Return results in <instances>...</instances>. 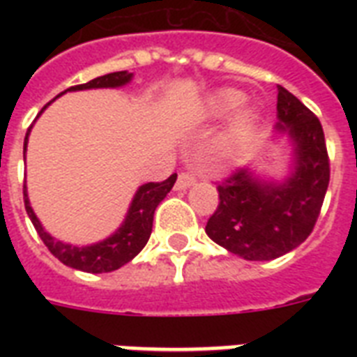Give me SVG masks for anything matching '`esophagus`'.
<instances>
[{
  "instance_id": "34e87169",
  "label": "esophagus",
  "mask_w": 357,
  "mask_h": 357,
  "mask_svg": "<svg viewBox=\"0 0 357 357\" xmlns=\"http://www.w3.org/2000/svg\"><path fill=\"white\" fill-rule=\"evenodd\" d=\"M196 181V176L195 174L190 172H181L178 176V181H176V185H174V189L176 190H185L189 189L190 185H195Z\"/></svg>"
}]
</instances>
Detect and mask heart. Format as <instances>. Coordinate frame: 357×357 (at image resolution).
Here are the masks:
<instances>
[{
  "mask_svg": "<svg viewBox=\"0 0 357 357\" xmlns=\"http://www.w3.org/2000/svg\"><path fill=\"white\" fill-rule=\"evenodd\" d=\"M243 92L235 91V89H220V91H215L213 94H209V98L206 100V114L209 119L215 120L224 119V116L237 111L243 105ZM252 126H254V113H250V111L238 113L229 123L224 140L228 144H237V142L248 137Z\"/></svg>",
  "mask_w": 357,
  "mask_h": 357,
  "instance_id": "1",
  "label": "heart"
}]
</instances>
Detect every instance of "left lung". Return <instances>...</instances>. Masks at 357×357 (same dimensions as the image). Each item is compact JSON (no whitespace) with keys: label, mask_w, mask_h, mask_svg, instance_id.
<instances>
[{"label":"left lung","mask_w":357,"mask_h":357,"mask_svg":"<svg viewBox=\"0 0 357 357\" xmlns=\"http://www.w3.org/2000/svg\"><path fill=\"white\" fill-rule=\"evenodd\" d=\"M278 133L293 157L283 179H263L237 168L218 185V207L207 220L211 241L246 261H271L294 250L313 231L330 183L324 131L315 114L278 86Z\"/></svg>","instance_id":"1"}]
</instances>
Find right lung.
<instances>
[{
	"label": "right lung",
	"instance_id": "1",
	"mask_svg": "<svg viewBox=\"0 0 357 357\" xmlns=\"http://www.w3.org/2000/svg\"><path fill=\"white\" fill-rule=\"evenodd\" d=\"M131 79H133V74H129L128 70H123V72H113V74L96 77V79L89 81L85 85L70 86V89H66L64 92L89 91V89H119V86L128 85ZM64 92H61V94H64ZM61 94H59V96H61ZM50 103H47V105H50ZM47 105L42 107L38 116L44 113V109H46ZM38 116H36V119H38ZM31 128H33V126H31ZM31 128L27 129V135H25L24 151L27 150V139H29ZM176 178H178V174H172L170 178L161 181V183L140 185L139 189H137V192H135L133 200L129 204V209L128 213H126L123 222L120 224V228L116 229L113 235H109L107 238L100 241V243L86 244V246H75V244L63 243V241H57V238L47 234L46 229L42 228L40 220L36 218L33 207H31L29 198H27V187L24 185L25 211L29 215L31 222H33V226H35L36 229V234L40 235V238L47 246V250H50L61 263H64L66 266H72L75 271L91 272V274L113 272L116 271V268H120V266L126 265V263H129L135 255L139 254L140 250L144 248L146 243H148V238H150L151 235L153 213H155L157 206L165 200V196L170 192V189H172L174 183H176Z\"/></svg>",
	"mask_w": 357,
	"mask_h": 357
}]
</instances>
